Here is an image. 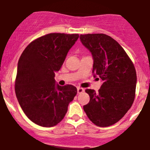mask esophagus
Instances as JSON below:
<instances>
[{
	"label": "esophagus",
	"instance_id": "esophagus-1",
	"mask_svg": "<svg viewBox=\"0 0 150 150\" xmlns=\"http://www.w3.org/2000/svg\"><path fill=\"white\" fill-rule=\"evenodd\" d=\"M84 91V89L83 88H81V87H78V94H81Z\"/></svg>",
	"mask_w": 150,
	"mask_h": 150
}]
</instances>
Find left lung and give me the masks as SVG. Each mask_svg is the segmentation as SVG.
Here are the masks:
<instances>
[{"label":"left lung","mask_w":150,"mask_h":150,"mask_svg":"<svg viewBox=\"0 0 150 150\" xmlns=\"http://www.w3.org/2000/svg\"><path fill=\"white\" fill-rule=\"evenodd\" d=\"M80 39L92 54L94 77L103 81L97 93L86 89L90 101L83 110L95 125L108 127L120 121L133 105L137 81L136 69L122 47L110 36L87 33L80 35Z\"/></svg>","instance_id":"1"}]
</instances>
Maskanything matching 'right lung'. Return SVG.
<instances>
[{
  "label": "right lung",
  "mask_w": 150,
  "mask_h": 150,
  "mask_svg": "<svg viewBox=\"0 0 150 150\" xmlns=\"http://www.w3.org/2000/svg\"><path fill=\"white\" fill-rule=\"evenodd\" d=\"M78 37L77 33H48L32 41L20 56L16 96L25 114L35 124L46 127L59 124L77 94L74 86H56L54 77Z\"/></svg>",
  "instance_id": "add662e5"
}]
</instances>
